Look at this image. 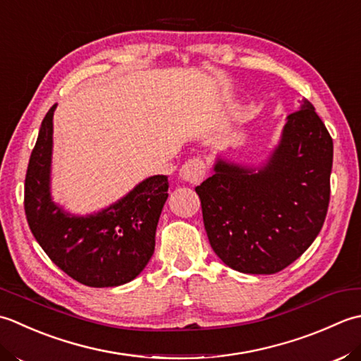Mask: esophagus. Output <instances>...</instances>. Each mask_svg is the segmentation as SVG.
<instances>
[{"label":"esophagus","mask_w":361,"mask_h":361,"mask_svg":"<svg viewBox=\"0 0 361 361\" xmlns=\"http://www.w3.org/2000/svg\"><path fill=\"white\" fill-rule=\"evenodd\" d=\"M205 176V165L201 159H190L188 161L182 165L180 171H179V178L195 185V183H200Z\"/></svg>","instance_id":"obj_1"}]
</instances>
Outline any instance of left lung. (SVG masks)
Segmentation results:
<instances>
[{"label":"left lung","instance_id":"8db88e82","mask_svg":"<svg viewBox=\"0 0 361 361\" xmlns=\"http://www.w3.org/2000/svg\"><path fill=\"white\" fill-rule=\"evenodd\" d=\"M332 161V137L307 99L264 164L218 157L196 187L215 254L245 274H274L299 259L324 224Z\"/></svg>","mask_w":361,"mask_h":361}]
</instances>
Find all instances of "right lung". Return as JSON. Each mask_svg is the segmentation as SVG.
Listing matches in <instances>:
<instances>
[{
    "mask_svg": "<svg viewBox=\"0 0 361 361\" xmlns=\"http://www.w3.org/2000/svg\"><path fill=\"white\" fill-rule=\"evenodd\" d=\"M48 110L29 159L25 212L35 240L63 273L94 288L128 283L154 254L156 229L168 197L166 176H151L109 207L73 215L51 196L53 116Z\"/></svg>",
    "mask_w": 361,
    "mask_h": 361,
    "instance_id": "add662e5",
    "label": "right lung"
}]
</instances>
